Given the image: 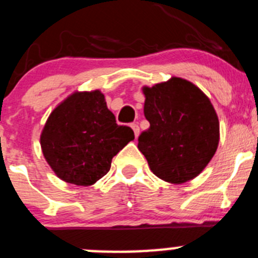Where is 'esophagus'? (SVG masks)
Instances as JSON below:
<instances>
[{
  "instance_id": "34e87169",
  "label": "esophagus",
  "mask_w": 258,
  "mask_h": 258,
  "mask_svg": "<svg viewBox=\"0 0 258 258\" xmlns=\"http://www.w3.org/2000/svg\"><path fill=\"white\" fill-rule=\"evenodd\" d=\"M130 126H132L133 132H134V135H135V138H138V135H139V132H140V129H139V125H138L137 123H133V124H130Z\"/></svg>"
}]
</instances>
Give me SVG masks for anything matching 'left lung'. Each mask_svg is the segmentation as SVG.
<instances>
[{
	"label": "left lung",
	"instance_id": "left-lung-1",
	"mask_svg": "<svg viewBox=\"0 0 258 258\" xmlns=\"http://www.w3.org/2000/svg\"><path fill=\"white\" fill-rule=\"evenodd\" d=\"M144 95L150 126L138 138V148L150 170L169 183L193 179L218 147L219 123L210 99L180 78L144 88Z\"/></svg>",
	"mask_w": 258,
	"mask_h": 258
}]
</instances>
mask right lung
<instances>
[{
	"instance_id": "right-lung-1",
	"label": "right lung",
	"mask_w": 258,
	"mask_h": 258,
	"mask_svg": "<svg viewBox=\"0 0 258 258\" xmlns=\"http://www.w3.org/2000/svg\"><path fill=\"white\" fill-rule=\"evenodd\" d=\"M134 139V132L118 125L99 90L75 93L48 116L41 134L46 160L58 178L90 185L110 170L111 159Z\"/></svg>"
}]
</instances>
